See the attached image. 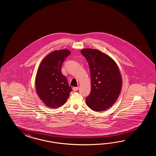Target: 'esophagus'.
I'll list each match as a JSON object with an SVG mask.
<instances>
[{
  "mask_svg": "<svg viewBox=\"0 0 156 156\" xmlns=\"http://www.w3.org/2000/svg\"><path fill=\"white\" fill-rule=\"evenodd\" d=\"M78 89H79L78 87H74L73 88V90L74 91H77V90H78Z\"/></svg>",
  "mask_w": 156,
  "mask_h": 156,
  "instance_id": "34e87169",
  "label": "esophagus"
}]
</instances>
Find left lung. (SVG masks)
Here are the masks:
<instances>
[{
  "mask_svg": "<svg viewBox=\"0 0 156 156\" xmlns=\"http://www.w3.org/2000/svg\"><path fill=\"white\" fill-rule=\"evenodd\" d=\"M81 54L89 63L91 92L86 102L95 112H102L113 105L120 94L122 80L113 59L98 50L85 48Z\"/></svg>",
  "mask_w": 156,
  "mask_h": 156,
  "instance_id": "8db88e82",
  "label": "left lung"
}]
</instances>
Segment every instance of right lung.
Returning <instances> with one entry per match:
<instances>
[{
    "label": "right lung",
    "mask_w": 156,
    "mask_h": 156,
    "mask_svg": "<svg viewBox=\"0 0 156 156\" xmlns=\"http://www.w3.org/2000/svg\"><path fill=\"white\" fill-rule=\"evenodd\" d=\"M71 54L68 50L54 51L48 54L39 66L35 78L36 91L45 105L52 109L63 106L72 89L61 73L63 62Z\"/></svg>",
    "instance_id": "right-lung-1"
}]
</instances>
